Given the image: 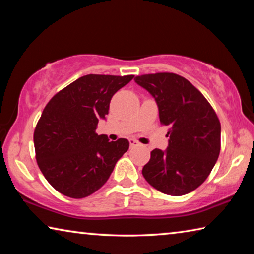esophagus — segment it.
<instances>
[{
	"mask_svg": "<svg viewBox=\"0 0 254 254\" xmlns=\"http://www.w3.org/2000/svg\"><path fill=\"white\" fill-rule=\"evenodd\" d=\"M128 142H130L131 147H135V145L139 144V142H137V141L134 140V139H130V140H128Z\"/></svg>",
	"mask_w": 254,
	"mask_h": 254,
	"instance_id": "1",
	"label": "esophagus"
}]
</instances>
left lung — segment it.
I'll return each instance as SVG.
<instances>
[{
	"instance_id": "1",
	"label": "left lung",
	"mask_w": 254,
	"mask_h": 254,
	"mask_svg": "<svg viewBox=\"0 0 254 254\" xmlns=\"http://www.w3.org/2000/svg\"><path fill=\"white\" fill-rule=\"evenodd\" d=\"M157 102L168 127L166 151L154 149L142 175L157 190L182 196L195 190L212 171L221 150V123L212 105L190 81L174 72L136 76Z\"/></svg>"
}]
</instances>
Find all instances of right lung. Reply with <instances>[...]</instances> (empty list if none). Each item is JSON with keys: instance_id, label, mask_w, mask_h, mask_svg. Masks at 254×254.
<instances>
[{"instance_id": "add662e5", "label": "right lung", "mask_w": 254, "mask_h": 254, "mask_svg": "<svg viewBox=\"0 0 254 254\" xmlns=\"http://www.w3.org/2000/svg\"><path fill=\"white\" fill-rule=\"evenodd\" d=\"M133 75L89 74L51 98L33 133L36 159L42 175L60 194L84 198L98 190L128 149L127 139L98 135V120Z\"/></svg>"}]
</instances>
